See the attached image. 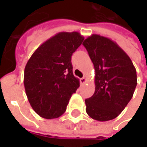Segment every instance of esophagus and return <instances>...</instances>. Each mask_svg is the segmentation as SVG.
I'll return each mask as SVG.
<instances>
[{
    "instance_id": "obj_1",
    "label": "esophagus",
    "mask_w": 147,
    "mask_h": 147,
    "mask_svg": "<svg viewBox=\"0 0 147 147\" xmlns=\"http://www.w3.org/2000/svg\"><path fill=\"white\" fill-rule=\"evenodd\" d=\"M86 82V79L85 78V77H83V78H81V79H80V83H81L82 85L84 84Z\"/></svg>"
}]
</instances>
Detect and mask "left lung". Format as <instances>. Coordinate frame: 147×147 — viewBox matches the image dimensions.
I'll return each instance as SVG.
<instances>
[{
    "instance_id": "obj_1",
    "label": "left lung",
    "mask_w": 147,
    "mask_h": 147,
    "mask_svg": "<svg viewBox=\"0 0 147 147\" xmlns=\"http://www.w3.org/2000/svg\"><path fill=\"white\" fill-rule=\"evenodd\" d=\"M83 45L95 70V91L85 100L86 113L98 121L113 120L132 98L137 85L136 67L126 53L108 38L92 34Z\"/></svg>"
}]
</instances>
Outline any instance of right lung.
Returning <instances> with one entry per match:
<instances>
[{
	"label": "right lung",
	"instance_id": "1",
	"mask_svg": "<svg viewBox=\"0 0 147 147\" xmlns=\"http://www.w3.org/2000/svg\"><path fill=\"white\" fill-rule=\"evenodd\" d=\"M83 39L76 31L60 32L40 45L27 61L25 91L31 107L40 117H61L71 94L80 87L71 61Z\"/></svg>",
	"mask_w": 147,
	"mask_h": 147
}]
</instances>
